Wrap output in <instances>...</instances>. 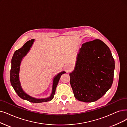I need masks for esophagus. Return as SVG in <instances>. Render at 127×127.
Instances as JSON below:
<instances>
[{"instance_id": "obj_1", "label": "esophagus", "mask_w": 127, "mask_h": 127, "mask_svg": "<svg viewBox=\"0 0 127 127\" xmlns=\"http://www.w3.org/2000/svg\"><path fill=\"white\" fill-rule=\"evenodd\" d=\"M69 69H70V68H68V70H69Z\"/></svg>"}]
</instances>
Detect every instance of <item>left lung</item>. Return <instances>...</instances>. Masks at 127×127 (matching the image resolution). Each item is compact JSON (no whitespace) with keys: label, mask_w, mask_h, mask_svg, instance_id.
Instances as JSON below:
<instances>
[{"label":"left lung","mask_w":127,"mask_h":127,"mask_svg":"<svg viewBox=\"0 0 127 127\" xmlns=\"http://www.w3.org/2000/svg\"><path fill=\"white\" fill-rule=\"evenodd\" d=\"M115 61L109 47L100 39L82 45L70 82L74 97L90 103L101 98L114 80Z\"/></svg>","instance_id":"8db88e82"}]
</instances>
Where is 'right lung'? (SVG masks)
<instances>
[{"label":"right lung","instance_id":"add662e5","mask_svg":"<svg viewBox=\"0 0 127 127\" xmlns=\"http://www.w3.org/2000/svg\"><path fill=\"white\" fill-rule=\"evenodd\" d=\"M34 41V39H31V40H29V41L24 44L21 48L15 51L11 59V68L10 70V80L11 84L15 92L17 93L19 97L21 98L34 103L48 102V101L51 100L53 99L54 95L55 94L56 89L60 77L63 74L65 73V72L62 71L59 73L54 78L52 92L49 97L37 99L32 97L31 96L28 95L27 93H25L22 89L21 83H20L19 80L20 66L23 57L27 54L30 48L32 46Z\"/></svg>","mask_w":127,"mask_h":127}]
</instances>
